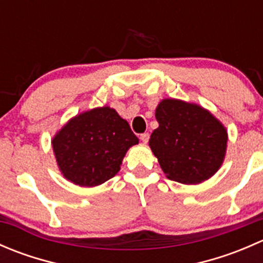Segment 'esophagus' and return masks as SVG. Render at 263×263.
Masks as SVG:
<instances>
[{"label":"esophagus","mask_w":263,"mask_h":263,"mask_svg":"<svg viewBox=\"0 0 263 263\" xmlns=\"http://www.w3.org/2000/svg\"><path fill=\"white\" fill-rule=\"evenodd\" d=\"M140 139H141V141L144 142V144H147L148 139H150V135H148L147 132H145V134H142L141 136H140Z\"/></svg>","instance_id":"1"}]
</instances>
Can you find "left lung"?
I'll return each mask as SVG.
<instances>
[{
    "label": "left lung",
    "mask_w": 263,
    "mask_h": 263,
    "mask_svg": "<svg viewBox=\"0 0 263 263\" xmlns=\"http://www.w3.org/2000/svg\"><path fill=\"white\" fill-rule=\"evenodd\" d=\"M159 127L148 145L166 178L197 184L211 178L224 161L228 132L205 108L163 99L155 110Z\"/></svg>",
    "instance_id": "left-lung-1"
}]
</instances>
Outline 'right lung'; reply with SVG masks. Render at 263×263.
I'll list each match as a JSON object with an SVG mask.
<instances>
[{"mask_svg": "<svg viewBox=\"0 0 263 263\" xmlns=\"http://www.w3.org/2000/svg\"><path fill=\"white\" fill-rule=\"evenodd\" d=\"M137 144L128 122L109 107L73 117L52 140L61 173L81 187H95L113 178L127 150Z\"/></svg>", "mask_w": 263, "mask_h": 263, "instance_id": "add662e5", "label": "right lung"}]
</instances>
